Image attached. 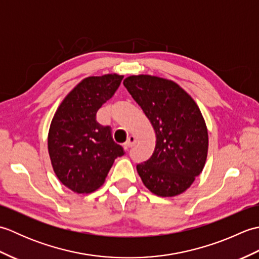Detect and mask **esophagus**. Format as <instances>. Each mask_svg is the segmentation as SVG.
Wrapping results in <instances>:
<instances>
[{
    "label": "esophagus",
    "instance_id": "1",
    "mask_svg": "<svg viewBox=\"0 0 259 259\" xmlns=\"http://www.w3.org/2000/svg\"><path fill=\"white\" fill-rule=\"evenodd\" d=\"M136 145V138L134 136H130L129 138H128V140H126V142L124 144V149H129V148H131V147H134Z\"/></svg>",
    "mask_w": 259,
    "mask_h": 259
}]
</instances>
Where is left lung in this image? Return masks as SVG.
Listing matches in <instances>:
<instances>
[{
  "mask_svg": "<svg viewBox=\"0 0 259 259\" xmlns=\"http://www.w3.org/2000/svg\"><path fill=\"white\" fill-rule=\"evenodd\" d=\"M123 85L149 119L156 134L151 158L137 166L152 194H183L205 167L208 130L199 107L172 80L150 74L130 75Z\"/></svg>",
  "mask_w": 259,
  "mask_h": 259,
  "instance_id": "8db88e82",
  "label": "left lung"
}]
</instances>
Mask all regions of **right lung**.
Instances as JSON below:
<instances>
[{
  "instance_id": "1",
  "label": "right lung",
  "mask_w": 259,
  "mask_h": 259,
  "mask_svg": "<svg viewBox=\"0 0 259 259\" xmlns=\"http://www.w3.org/2000/svg\"><path fill=\"white\" fill-rule=\"evenodd\" d=\"M122 79L118 73L88 76L65 96L53 115L48 135L53 171L76 194H90L101 187L115 159L123 156L109 126L96 121L97 111Z\"/></svg>"
}]
</instances>
